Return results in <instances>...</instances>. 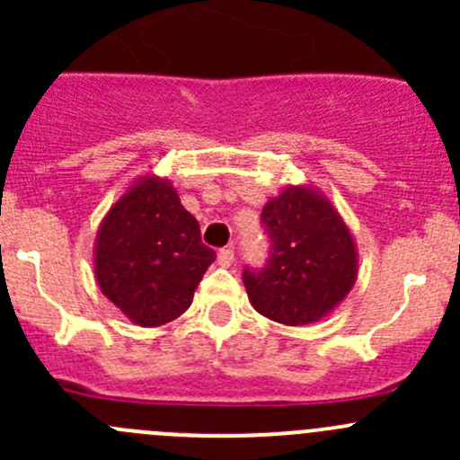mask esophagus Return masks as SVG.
Instances as JSON below:
<instances>
[{"label":"esophagus","instance_id":"obj_1","mask_svg":"<svg viewBox=\"0 0 460 460\" xmlns=\"http://www.w3.org/2000/svg\"><path fill=\"white\" fill-rule=\"evenodd\" d=\"M234 260H235V253L231 247L220 249V252H217V264H222V267H231V264H234Z\"/></svg>","mask_w":460,"mask_h":460}]
</instances>
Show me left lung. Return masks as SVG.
Here are the masks:
<instances>
[{
    "label": "left lung",
    "mask_w": 460,
    "mask_h": 460,
    "mask_svg": "<svg viewBox=\"0 0 460 460\" xmlns=\"http://www.w3.org/2000/svg\"><path fill=\"white\" fill-rule=\"evenodd\" d=\"M271 256L244 269L249 303L276 323L300 327L332 314L358 278L356 238L333 202L312 184H289L262 207Z\"/></svg>",
    "instance_id": "1"
}]
</instances>
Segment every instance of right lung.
Segmentation results:
<instances>
[{
  "instance_id": "right-lung-1",
  "label": "right lung",
  "mask_w": 460,
  "mask_h": 460,
  "mask_svg": "<svg viewBox=\"0 0 460 460\" xmlns=\"http://www.w3.org/2000/svg\"><path fill=\"white\" fill-rule=\"evenodd\" d=\"M213 260L198 220L171 180L155 173L136 178L111 204L93 247L97 287L140 327L182 316Z\"/></svg>"
}]
</instances>
